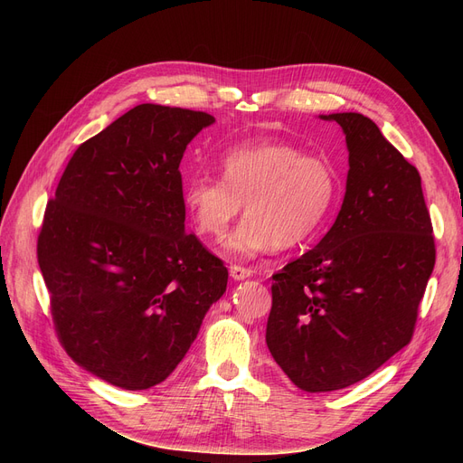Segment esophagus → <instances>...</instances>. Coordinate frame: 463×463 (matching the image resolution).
Returning <instances> with one entry per match:
<instances>
[{"mask_svg":"<svg viewBox=\"0 0 463 463\" xmlns=\"http://www.w3.org/2000/svg\"><path fill=\"white\" fill-rule=\"evenodd\" d=\"M250 276H253V270L251 269H246V266H240V264H232L231 266V278L232 279H246V278H250Z\"/></svg>","mask_w":463,"mask_h":463,"instance_id":"34e87169","label":"esophagus"}]
</instances>
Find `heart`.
<instances>
[{
  "label": "heart",
  "instance_id": "b5f03b06",
  "mask_svg": "<svg viewBox=\"0 0 463 463\" xmlns=\"http://www.w3.org/2000/svg\"><path fill=\"white\" fill-rule=\"evenodd\" d=\"M219 168L222 178L203 175L185 182L184 206L194 231L223 240L246 204L248 217L227 244L229 253L244 259L311 238L339 189L337 170L326 157L285 140L232 146Z\"/></svg>",
  "mask_w": 463,
  "mask_h": 463
}]
</instances>
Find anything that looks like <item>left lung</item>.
<instances>
[{"instance_id":"obj_1","label":"left lung","mask_w":463,"mask_h":463,"mask_svg":"<svg viewBox=\"0 0 463 463\" xmlns=\"http://www.w3.org/2000/svg\"><path fill=\"white\" fill-rule=\"evenodd\" d=\"M349 150L345 199L317 246L272 276L266 345L306 392L351 386L403 349L435 264L420 175L368 116H321Z\"/></svg>"}]
</instances>
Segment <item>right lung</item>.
Segmentation results:
<instances>
[{"label":"right lung","mask_w":463,"mask_h":463,"mask_svg":"<svg viewBox=\"0 0 463 463\" xmlns=\"http://www.w3.org/2000/svg\"><path fill=\"white\" fill-rule=\"evenodd\" d=\"M215 118L144 103L82 142L48 201L37 260L61 347L86 372L165 381L223 297L229 270L185 232L180 161Z\"/></svg>","instance_id":"add662e5"}]
</instances>
